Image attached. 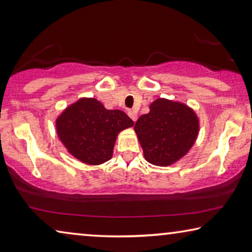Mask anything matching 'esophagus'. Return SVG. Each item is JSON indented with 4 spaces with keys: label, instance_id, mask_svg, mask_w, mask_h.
<instances>
[{
    "label": "esophagus",
    "instance_id": "obj_1",
    "mask_svg": "<svg viewBox=\"0 0 252 252\" xmlns=\"http://www.w3.org/2000/svg\"><path fill=\"white\" fill-rule=\"evenodd\" d=\"M127 115H129V117L131 118V120H132L133 122L137 121L138 115H137V113H135L134 111H132V110H129V111H127Z\"/></svg>",
    "mask_w": 252,
    "mask_h": 252
}]
</instances>
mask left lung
Instances as JSON below:
<instances>
[{"mask_svg":"<svg viewBox=\"0 0 252 252\" xmlns=\"http://www.w3.org/2000/svg\"><path fill=\"white\" fill-rule=\"evenodd\" d=\"M149 109L134 126L143 156L153 165L170 166L194 146L199 131L198 118L189 106L167 98H157Z\"/></svg>","mask_w":252,"mask_h":252,"instance_id":"8db88e82","label":"left lung"}]
</instances>
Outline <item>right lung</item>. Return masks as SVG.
I'll return each mask as SVG.
<instances>
[{
	"instance_id": "obj_1",
	"label": "right lung",
	"mask_w": 252,
	"mask_h": 252,
	"mask_svg": "<svg viewBox=\"0 0 252 252\" xmlns=\"http://www.w3.org/2000/svg\"><path fill=\"white\" fill-rule=\"evenodd\" d=\"M133 126L123 111L106 110L96 98L83 97L56 119V130L68 153L87 165L110 160L120 131Z\"/></svg>"
}]
</instances>
